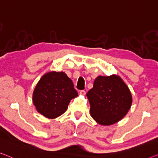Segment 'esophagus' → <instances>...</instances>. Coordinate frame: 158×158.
I'll return each instance as SVG.
<instances>
[{"label":"esophagus","instance_id":"1","mask_svg":"<svg viewBox=\"0 0 158 158\" xmlns=\"http://www.w3.org/2000/svg\"><path fill=\"white\" fill-rule=\"evenodd\" d=\"M79 94H80V95H81V96H84V95H85V94H86V91H84V90L80 91Z\"/></svg>","mask_w":158,"mask_h":158}]
</instances>
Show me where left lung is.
<instances>
[{"label": "left lung", "mask_w": 158, "mask_h": 158, "mask_svg": "<svg viewBox=\"0 0 158 158\" xmlns=\"http://www.w3.org/2000/svg\"><path fill=\"white\" fill-rule=\"evenodd\" d=\"M86 96L91 117L102 126L121 121L130 110L133 102L130 89L116 74L96 77Z\"/></svg>", "instance_id": "1"}]
</instances>
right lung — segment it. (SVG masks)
<instances>
[{"mask_svg": "<svg viewBox=\"0 0 158 158\" xmlns=\"http://www.w3.org/2000/svg\"><path fill=\"white\" fill-rule=\"evenodd\" d=\"M77 96L72 81L64 72L52 71L44 74L37 82L32 102L37 112L53 119L64 114L70 101Z\"/></svg>", "mask_w": 158, "mask_h": 158, "instance_id": "right-lung-1", "label": "right lung"}]
</instances>
